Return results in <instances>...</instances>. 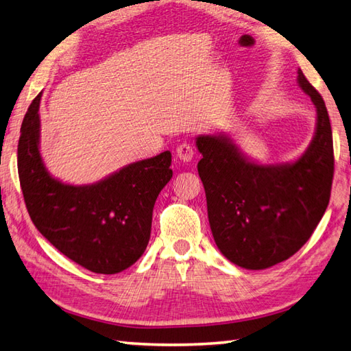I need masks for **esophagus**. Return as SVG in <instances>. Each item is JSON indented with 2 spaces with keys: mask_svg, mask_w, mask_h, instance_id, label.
Masks as SVG:
<instances>
[{
  "mask_svg": "<svg viewBox=\"0 0 351 351\" xmlns=\"http://www.w3.org/2000/svg\"><path fill=\"white\" fill-rule=\"evenodd\" d=\"M176 156H178V159H181V161H184V162L192 161V159L195 158V149L189 143H182L176 147Z\"/></svg>",
  "mask_w": 351,
  "mask_h": 351,
  "instance_id": "esophagus-1",
  "label": "esophagus"
}]
</instances>
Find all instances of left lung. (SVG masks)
I'll return each mask as SVG.
<instances>
[{
	"label": "left lung",
	"instance_id": "8db88e82",
	"mask_svg": "<svg viewBox=\"0 0 351 351\" xmlns=\"http://www.w3.org/2000/svg\"><path fill=\"white\" fill-rule=\"evenodd\" d=\"M298 84L316 107L307 150L287 164H258L230 136L199 135L197 173L210 228L221 253L242 269L264 270L293 256L315 232L330 201L333 135L326 103L298 70Z\"/></svg>",
	"mask_w": 351,
	"mask_h": 351
}]
</instances>
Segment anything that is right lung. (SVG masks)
<instances>
[{
    "instance_id": "1",
    "label": "right lung",
    "mask_w": 351,
    "mask_h": 351,
    "mask_svg": "<svg viewBox=\"0 0 351 351\" xmlns=\"http://www.w3.org/2000/svg\"><path fill=\"white\" fill-rule=\"evenodd\" d=\"M41 93L23 119L18 175L30 219L55 248L101 275L129 269L149 244L155 201L170 181L171 154L125 165L104 180L72 186L49 173L40 154Z\"/></svg>"
}]
</instances>
